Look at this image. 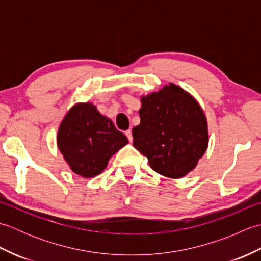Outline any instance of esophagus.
<instances>
[{
	"label": "esophagus",
	"mask_w": 261,
	"mask_h": 261,
	"mask_svg": "<svg viewBox=\"0 0 261 261\" xmlns=\"http://www.w3.org/2000/svg\"><path fill=\"white\" fill-rule=\"evenodd\" d=\"M125 136L127 137V140H129L130 142H132V140H134V138H132V132H131V130H126V131H125Z\"/></svg>",
	"instance_id": "obj_1"
}]
</instances>
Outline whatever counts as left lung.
Masks as SVG:
<instances>
[{
    "label": "left lung",
    "mask_w": 261,
    "mask_h": 261,
    "mask_svg": "<svg viewBox=\"0 0 261 261\" xmlns=\"http://www.w3.org/2000/svg\"><path fill=\"white\" fill-rule=\"evenodd\" d=\"M140 124L132 129L134 147L150 167L181 178L196 167L208 145L207 122L191 94L175 84L141 97Z\"/></svg>",
    "instance_id": "obj_1"
}]
</instances>
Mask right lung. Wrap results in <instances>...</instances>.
<instances>
[{"mask_svg": "<svg viewBox=\"0 0 261 261\" xmlns=\"http://www.w3.org/2000/svg\"><path fill=\"white\" fill-rule=\"evenodd\" d=\"M126 143V137L91 103L74 105L57 135V146L70 169L84 178L101 174Z\"/></svg>", "mask_w": 261, "mask_h": 261, "instance_id": "obj_1", "label": "right lung"}]
</instances>
